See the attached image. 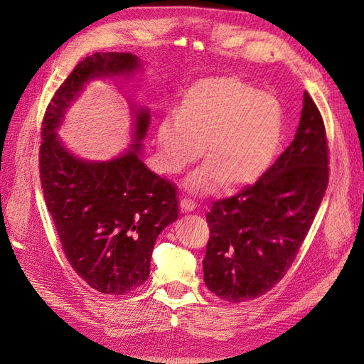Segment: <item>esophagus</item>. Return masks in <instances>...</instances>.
Instances as JSON below:
<instances>
[{
  "label": "esophagus",
  "mask_w": 364,
  "mask_h": 364,
  "mask_svg": "<svg viewBox=\"0 0 364 364\" xmlns=\"http://www.w3.org/2000/svg\"><path fill=\"white\" fill-rule=\"evenodd\" d=\"M181 209L182 211H193V209L196 208V202L193 199H190V197H181Z\"/></svg>",
  "instance_id": "esophagus-1"
}]
</instances>
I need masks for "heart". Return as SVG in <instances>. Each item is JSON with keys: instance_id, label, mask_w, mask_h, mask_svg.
<instances>
[{"instance_id": "1", "label": "heart", "mask_w": 364, "mask_h": 364, "mask_svg": "<svg viewBox=\"0 0 364 364\" xmlns=\"http://www.w3.org/2000/svg\"><path fill=\"white\" fill-rule=\"evenodd\" d=\"M285 117L277 97L222 75L190 86L178 112L165 114L156 130L161 168L178 174L203 153L208 161L188 181L196 191H214L226 179L245 185L270 167L284 138Z\"/></svg>"}]
</instances>
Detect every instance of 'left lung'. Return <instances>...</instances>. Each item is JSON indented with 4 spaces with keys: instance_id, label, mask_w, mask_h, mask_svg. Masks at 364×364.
<instances>
[{
    "instance_id": "obj_1",
    "label": "left lung",
    "mask_w": 364,
    "mask_h": 364,
    "mask_svg": "<svg viewBox=\"0 0 364 364\" xmlns=\"http://www.w3.org/2000/svg\"><path fill=\"white\" fill-rule=\"evenodd\" d=\"M325 123L305 91L291 144L261 178L215 200L206 214L203 279L220 299L240 304L270 291L293 264L329 181Z\"/></svg>"
}]
</instances>
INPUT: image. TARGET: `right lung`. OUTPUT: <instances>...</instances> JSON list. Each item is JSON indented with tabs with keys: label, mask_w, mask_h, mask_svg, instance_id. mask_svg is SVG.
I'll use <instances>...</instances> for the list:
<instances>
[{
	"label": "right lung",
	"mask_w": 364,
	"mask_h": 364,
	"mask_svg": "<svg viewBox=\"0 0 364 364\" xmlns=\"http://www.w3.org/2000/svg\"><path fill=\"white\" fill-rule=\"evenodd\" d=\"M138 65L130 53H95L77 63L50 100L41 132V186L65 257L91 289L114 296L149 278L156 237L178 220V193L138 156L147 111L136 114L134 150L109 162L74 158L54 129L87 80L126 74Z\"/></svg>",
	"instance_id": "obj_1"
}]
</instances>
